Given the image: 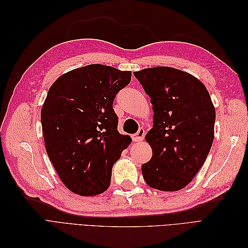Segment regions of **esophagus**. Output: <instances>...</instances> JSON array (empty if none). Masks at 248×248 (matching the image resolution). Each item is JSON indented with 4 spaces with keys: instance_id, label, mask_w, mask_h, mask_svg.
<instances>
[{
    "instance_id": "34e87169",
    "label": "esophagus",
    "mask_w": 248,
    "mask_h": 248,
    "mask_svg": "<svg viewBox=\"0 0 248 248\" xmlns=\"http://www.w3.org/2000/svg\"><path fill=\"white\" fill-rule=\"evenodd\" d=\"M145 134H146V131L142 129V128H140L139 131L136 134H133V136H132V140L134 141H141L142 140H144V138H145Z\"/></svg>"
}]
</instances>
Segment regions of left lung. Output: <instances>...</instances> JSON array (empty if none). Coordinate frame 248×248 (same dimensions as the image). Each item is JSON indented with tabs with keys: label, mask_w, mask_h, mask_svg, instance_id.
I'll use <instances>...</instances> for the list:
<instances>
[{
	"label": "left lung",
	"mask_w": 248,
	"mask_h": 248,
	"mask_svg": "<svg viewBox=\"0 0 248 248\" xmlns=\"http://www.w3.org/2000/svg\"><path fill=\"white\" fill-rule=\"evenodd\" d=\"M154 111L146 140L153 155L141 166L152 188H184L204 164L214 139L215 108L206 87L191 74L170 67L134 72Z\"/></svg>",
	"instance_id": "obj_1"
}]
</instances>
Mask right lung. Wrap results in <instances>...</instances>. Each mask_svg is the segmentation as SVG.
Segmentation results:
<instances>
[{
    "label": "right lung",
    "mask_w": 248,
    "mask_h": 248,
    "mask_svg": "<svg viewBox=\"0 0 248 248\" xmlns=\"http://www.w3.org/2000/svg\"><path fill=\"white\" fill-rule=\"evenodd\" d=\"M131 80L130 71L91 64L60 77L41 109L44 144L62 182L79 196H97L131 139L118 131L112 103Z\"/></svg>",
    "instance_id": "right-lung-1"
}]
</instances>
